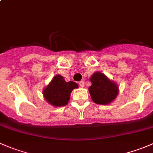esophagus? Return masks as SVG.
<instances>
[{
	"label": "esophagus",
	"instance_id": "1",
	"mask_svg": "<svg viewBox=\"0 0 153 153\" xmlns=\"http://www.w3.org/2000/svg\"><path fill=\"white\" fill-rule=\"evenodd\" d=\"M79 85L81 87H84V81H81L79 82Z\"/></svg>",
	"mask_w": 153,
	"mask_h": 153
}]
</instances>
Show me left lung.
<instances>
[{"instance_id": "1", "label": "left lung", "mask_w": 153, "mask_h": 153, "mask_svg": "<svg viewBox=\"0 0 153 153\" xmlns=\"http://www.w3.org/2000/svg\"><path fill=\"white\" fill-rule=\"evenodd\" d=\"M89 79L92 85L89 87V92L95 104L106 105L115 99L118 94V86L104 74L96 72Z\"/></svg>"}]
</instances>
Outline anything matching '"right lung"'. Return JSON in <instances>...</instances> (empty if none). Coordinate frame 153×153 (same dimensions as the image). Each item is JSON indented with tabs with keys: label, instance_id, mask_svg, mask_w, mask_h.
<instances>
[{
	"label": "right lung",
	"instance_id": "1",
	"mask_svg": "<svg viewBox=\"0 0 153 153\" xmlns=\"http://www.w3.org/2000/svg\"><path fill=\"white\" fill-rule=\"evenodd\" d=\"M78 85L73 81L67 82L64 77L60 75L54 76L51 82L43 90L46 101L54 106L67 105L69 101L71 92Z\"/></svg>",
	"mask_w": 153,
	"mask_h": 153
}]
</instances>
